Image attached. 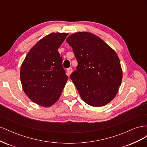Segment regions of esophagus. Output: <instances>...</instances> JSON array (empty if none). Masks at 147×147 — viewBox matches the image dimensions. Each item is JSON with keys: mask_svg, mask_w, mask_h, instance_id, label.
Returning <instances> with one entry per match:
<instances>
[{"mask_svg": "<svg viewBox=\"0 0 147 147\" xmlns=\"http://www.w3.org/2000/svg\"><path fill=\"white\" fill-rule=\"evenodd\" d=\"M67 72L68 75H70V74H71V73L72 72V67H69V69H67Z\"/></svg>", "mask_w": 147, "mask_h": 147, "instance_id": "1", "label": "esophagus"}]
</instances>
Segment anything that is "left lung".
<instances>
[{
  "label": "left lung",
  "mask_w": 147,
  "mask_h": 147,
  "mask_svg": "<svg viewBox=\"0 0 147 147\" xmlns=\"http://www.w3.org/2000/svg\"><path fill=\"white\" fill-rule=\"evenodd\" d=\"M66 41L78 62L77 70L70 78L82 100L96 107L109 104L116 96L123 77L116 52L90 32L71 34Z\"/></svg>",
  "instance_id": "obj_1"
}]
</instances>
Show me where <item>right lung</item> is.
Returning <instances> with one entry per match:
<instances>
[{
  "label": "right lung",
  "mask_w": 147,
  "mask_h": 147,
  "mask_svg": "<svg viewBox=\"0 0 147 147\" xmlns=\"http://www.w3.org/2000/svg\"><path fill=\"white\" fill-rule=\"evenodd\" d=\"M67 33H51L30 49L20 70L25 94L34 103L45 107L59 100L68 77L58 48Z\"/></svg>",
  "instance_id": "obj_1"
}]
</instances>
